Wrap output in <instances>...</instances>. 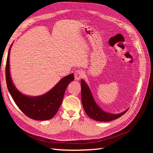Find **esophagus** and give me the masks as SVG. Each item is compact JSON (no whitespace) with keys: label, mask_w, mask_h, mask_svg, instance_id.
Here are the masks:
<instances>
[{"label":"esophagus","mask_w":153,"mask_h":153,"mask_svg":"<svg viewBox=\"0 0 153 153\" xmlns=\"http://www.w3.org/2000/svg\"><path fill=\"white\" fill-rule=\"evenodd\" d=\"M83 76H84V74H83L82 71H81L78 70L74 72V78L76 81H79L80 79L83 77Z\"/></svg>","instance_id":"34e87169"}]
</instances>
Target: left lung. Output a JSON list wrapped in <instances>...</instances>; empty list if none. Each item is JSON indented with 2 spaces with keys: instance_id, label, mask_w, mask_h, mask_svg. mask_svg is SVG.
<instances>
[{
  "instance_id": "obj_1",
  "label": "left lung",
  "mask_w": 153,
  "mask_h": 153,
  "mask_svg": "<svg viewBox=\"0 0 153 153\" xmlns=\"http://www.w3.org/2000/svg\"><path fill=\"white\" fill-rule=\"evenodd\" d=\"M81 100L84 111L86 114L93 120L99 122L111 121L122 116L128 110V108L122 113L117 114H113L103 110L94 100L89 85L83 79L81 81Z\"/></svg>"
}]
</instances>
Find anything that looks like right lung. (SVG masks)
Listing matches in <instances>:
<instances>
[{
    "mask_svg": "<svg viewBox=\"0 0 153 153\" xmlns=\"http://www.w3.org/2000/svg\"><path fill=\"white\" fill-rule=\"evenodd\" d=\"M12 46V44L8 52L5 67L7 89L12 97L20 110L28 117L39 121L52 118L61 105L68 85L74 81V74L64 77L50 91L42 95L30 96L23 94L16 88L10 76L9 59Z\"/></svg>",
    "mask_w": 153,
    "mask_h": 153,
    "instance_id": "1",
    "label": "right lung"
}]
</instances>
